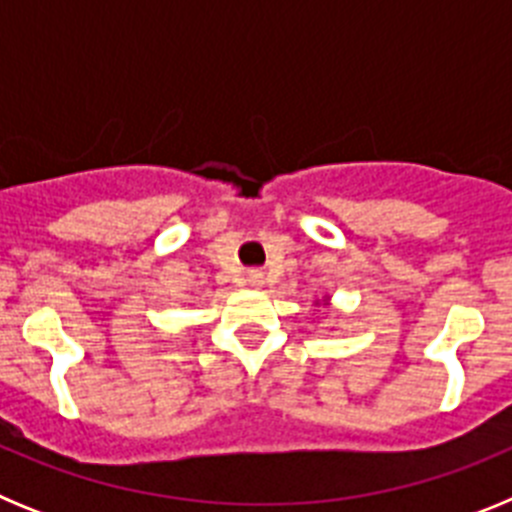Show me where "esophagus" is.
<instances>
[{
	"label": "esophagus",
	"instance_id": "esophagus-1",
	"mask_svg": "<svg viewBox=\"0 0 512 512\" xmlns=\"http://www.w3.org/2000/svg\"><path fill=\"white\" fill-rule=\"evenodd\" d=\"M246 282H248V287H253V289L264 287V271L251 269V271H248V274H246Z\"/></svg>",
	"mask_w": 512,
	"mask_h": 512
}]
</instances>
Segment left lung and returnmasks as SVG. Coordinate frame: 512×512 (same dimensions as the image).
I'll return each instance as SVG.
<instances>
[{
	"label": "left lung",
	"instance_id": "left-lung-1",
	"mask_svg": "<svg viewBox=\"0 0 512 512\" xmlns=\"http://www.w3.org/2000/svg\"><path fill=\"white\" fill-rule=\"evenodd\" d=\"M318 305H330V297L325 295V297H315V307Z\"/></svg>",
	"mask_w": 512,
	"mask_h": 512
}]
</instances>
